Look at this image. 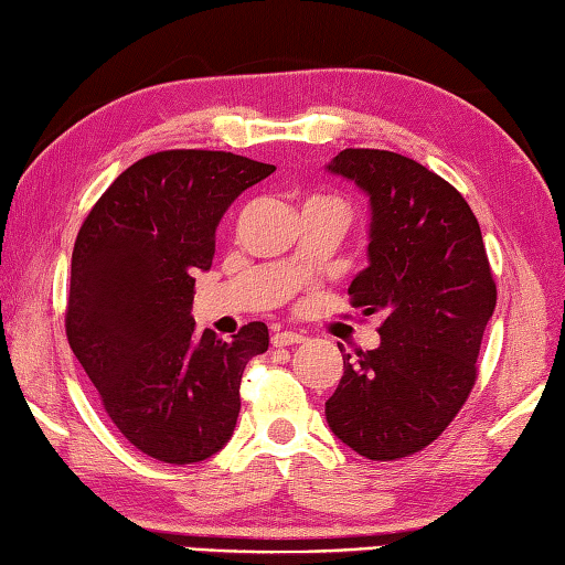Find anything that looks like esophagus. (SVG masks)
Masks as SVG:
<instances>
[{
  "instance_id": "obj_1",
  "label": "esophagus",
  "mask_w": 565,
  "mask_h": 565,
  "mask_svg": "<svg viewBox=\"0 0 565 565\" xmlns=\"http://www.w3.org/2000/svg\"><path fill=\"white\" fill-rule=\"evenodd\" d=\"M270 342H273V347H292V344L305 342V337L297 332H275Z\"/></svg>"
}]
</instances>
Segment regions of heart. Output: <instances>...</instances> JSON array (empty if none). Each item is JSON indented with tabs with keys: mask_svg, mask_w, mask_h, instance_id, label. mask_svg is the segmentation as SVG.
<instances>
[{
	"mask_svg": "<svg viewBox=\"0 0 565 565\" xmlns=\"http://www.w3.org/2000/svg\"><path fill=\"white\" fill-rule=\"evenodd\" d=\"M329 201H337V199H329Z\"/></svg>",
	"mask_w": 565,
	"mask_h": 565,
	"instance_id": "1",
	"label": "heart"
}]
</instances>
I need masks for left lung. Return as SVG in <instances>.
Instances as JSON below:
<instances>
[{"label":"left lung","mask_w":565,"mask_h":565,"mask_svg":"<svg viewBox=\"0 0 565 565\" xmlns=\"http://www.w3.org/2000/svg\"><path fill=\"white\" fill-rule=\"evenodd\" d=\"M327 169L371 206L351 305L386 315L376 349L342 354L327 423L369 460H398L428 448L470 396L497 285L480 223L443 177L386 150H342Z\"/></svg>","instance_id":"left-lung-1"}]
</instances>
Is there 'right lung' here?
<instances>
[{
    "label": "right lung",
    "mask_w": 565,
    "mask_h": 565,
    "mask_svg": "<svg viewBox=\"0 0 565 565\" xmlns=\"http://www.w3.org/2000/svg\"><path fill=\"white\" fill-rule=\"evenodd\" d=\"M273 172L233 152H157L127 167L78 231L68 344L117 430L159 462H201L231 440L243 369L268 351L263 322L231 342L199 334L191 302L218 221Z\"/></svg>",
    "instance_id": "1"
}]
</instances>
